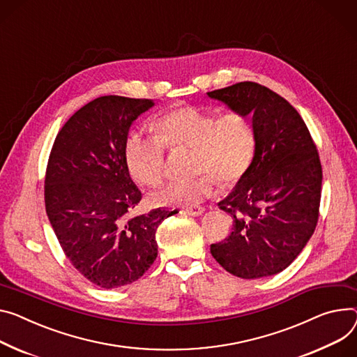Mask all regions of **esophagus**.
Segmentation results:
<instances>
[{"label":"esophagus","instance_id":"1","mask_svg":"<svg viewBox=\"0 0 357 357\" xmlns=\"http://www.w3.org/2000/svg\"><path fill=\"white\" fill-rule=\"evenodd\" d=\"M181 213L184 214H188V215H202L204 213V207H200V206H195V207H185L181 210Z\"/></svg>","mask_w":357,"mask_h":357}]
</instances>
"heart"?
Returning a JSON list of instances; mask_svg holds the SVG:
<instances>
[{
  "instance_id": "obj_1",
  "label": "heart",
  "mask_w": 357,
  "mask_h": 357,
  "mask_svg": "<svg viewBox=\"0 0 357 357\" xmlns=\"http://www.w3.org/2000/svg\"><path fill=\"white\" fill-rule=\"evenodd\" d=\"M157 135L131 131L124 146L130 174L155 187L166 172V147L191 149L193 178L172 181L153 195L158 206L191 207L210 197L220 184L236 183L248 172L256 146L252 121L238 112L217 116L193 105L177 107L154 121Z\"/></svg>"
}]
</instances>
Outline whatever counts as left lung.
<instances>
[{"label": "left lung", "instance_id": "1", "mask_svg": "<svg viewBox=\"0 0 357 357\" xmlns=\"http://www.w3.org/2000/svg\"><path fill=\"white\" fill-rule=\"evenodd\" d=\"M233 112L253 116L255 157L218 207L233 217L227 238L210 245L223 268L259 279L289 267L305 249L317 220L321 164L310 131L296 108L253 81L208 91Z\"/></svg>", "mask_w": 357, "mask_h": 357}]
</instances>
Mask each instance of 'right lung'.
<instances>
[{
  "label": "right lung",
  "instance_id": "add662e5",
  "mask_svg": "<svg viewBox=\"0 0 357 357\" xmlns=\"http://www.w3.org/2000/svg\"><path fill=\"white\" fill-rule=\"evenodd\" d=\"M147 98L98 97L75 112L52 144L44 199L48 220L78 273L102 289L139 280L157 257L155 231L176 211L130 217L142 191L124 155L132 121Z\"/></svg>",
  "mask_w": 357,
  "mask_h": 357
}]
</instances>
